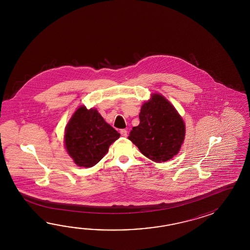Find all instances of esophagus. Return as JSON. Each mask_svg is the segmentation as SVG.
Instances as JSON below:
<instances>
[{
    "mask_svg": "<svg viewBox=\"0 0 250 250\" xmlns=\"http://www.w3.org/2000/svg\"><path fill=\"white\" fill-rule=\"evenodd\" d=\"M120 132H121V135H122L123 137H124V138H126V137H127V132L126 129H121V131H120Z\"/></svg>",
    "mask_w": 250,
    "mask_h": 250,
    "instance_id": "esophagus-1",
    "label": "esophagus"
}]
</instances>
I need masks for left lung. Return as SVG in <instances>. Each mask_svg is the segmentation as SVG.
<instances>
[{"label":"left lung","instance_id":"1","mask_svg":"<svg viewBox=\"0 0 250 250\" xmlns=\"http://www.w3.org/2000/svg\"><path fill=\"white\" fill-rule=\"evenodd\" d=\"M139 120V125L133 127L128 139L145 156L162 163L179 153L185 138V124L165 96L153 95L141 107Z\"/></svg>","mask_w":250,"mask_h":250}]
</instances>
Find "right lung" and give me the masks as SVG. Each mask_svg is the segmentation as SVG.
<instances>
[{
  "label": "right lung",
  "instance_id": "add662e5",
  "mask_svg": "<svg viewBox=\"0 0 250 250\" xmlns=\"http://www.w3.org/2000/svg\"><path fill=\"white\" fill-rule=\"evenodd\" d=\"M120 138L96 109L81 106L65 128L64 142L69 156L80 167L96 165L106 154L109 146Z\"/></svg>",
  "mask_w": 250,
  "mask_h": 250
}]
</instances>
